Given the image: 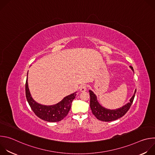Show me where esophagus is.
<instances>
[{
  "label": "esophagus",
  "instance_id": "obj_1",
  "mask_svg": "<svg viewBox=\"0 0 155 155\" xmlns=\"http://www.w3.org/2000/svg\"><path fill=\"white\" fill-rule=\"evenodd\" d=\"M86 88H87V85L84 84H81L80 86V91L81 92H84L86 90Z\"/></svg>",
  "mask_w": 155,
  "mask_h": 155
}]
</instances>
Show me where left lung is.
Wrapping results in <instances>:
<instances>
[{"label":"left lung","instance_id":"1","mask_svg":"<svg viewBox=\"0 0 155 155\" xmlns=\"http://www.w3.org/2000/svg\"><path fill=\"white\" fill-rule=\"evenodd\" d=\"M129 68L134 72L133 68L129 66ZM136 90L133 96L129 100V102L127 103L123 107L115 109L110 110L102 106L97 101V96L91 90H89L90 96V107L93 115L99 120L102 121H112L116 120L124 116L130 108L132 102L134 101Z\"/></svg>","mask_w":155,"mask_h":155}]
</instances>
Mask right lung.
<instances>
[{
  "label": "right lung",
  "instance_id": "obj_1",
  "mask_svg": "<svg viewBox=\"0 0 155 155\" xmlns=\"http://www.w3.org/2000/svg\"><path fill=\"white\" fill-rule=\"evenodd\" d=\"M27 80L26 82V97L34 114L40 119L48 122H58L68 115L71 108L72 101L76 96V93L64 97L59 102L51 105H45L35 102L32 98L28 86Z\"/></svg>",
  "mask_w": 155,
  "mask_h": 155
}]
</instances>
